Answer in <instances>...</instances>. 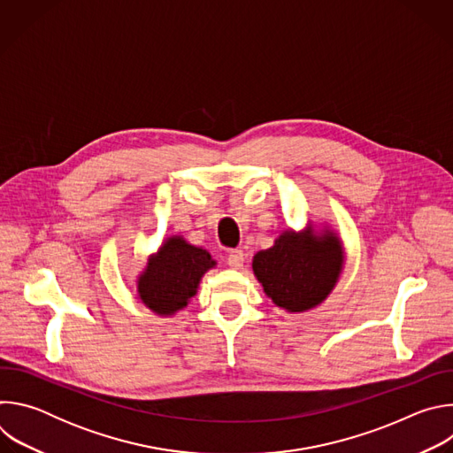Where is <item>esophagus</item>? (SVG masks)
<instances>
[{
  "label": "esophagus",
  "instance_id": "34e87169",
  "mask_svg": "<svg viewBox=\"0 0 453 453\" xmlns=\"http://www.w3.org/2000/svg\"><path fill=\"white\" fill-rule=\"evenodd\" d=\"M243 262H245L243 250H240V249L229 250V254H227V265H229L231 269H242V267H243Z\"/></svg>",
  "mask_w": 453,
  "mask_h": 453
}]
</instances>
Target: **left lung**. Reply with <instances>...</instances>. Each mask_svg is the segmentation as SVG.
Wrapping results in <instances>:
<instances>
[{
  "label": "left lung",
  "instance_id": "8db88e82",
  "mask_svg": "<svg viewBox=\"0 0 453 453\" xmlns=\"http://www.w3.org/2000/svg\"><path fill=\"white\" fill-rule=\"evenodd\" d=\"M342 264L344 252L335 234L287 231L271 249L254 254L252 271L274 304L304 311L334 290Z\"/></svg>",
  "mask_w": 453,
  "mask_h": 453
}]
</instances>
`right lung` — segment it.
<instances>
[{"label":"right lung","mask_w":453,"mask_h":453,"mask_svg":"<svg viewBox=\"0 0 453 453\" xmlns=\"http://www.w3.org/2000/svg\"><path fill=\"white\" fill-rule=\"evenodd\" d=\"M215 262L208 250L189 245L180 236L168 238L150 256L138 280L140 299L159 315H172L196 296L201 278Z\"/></svg>","instance_id":"right-lung-1"}]
</instances>
